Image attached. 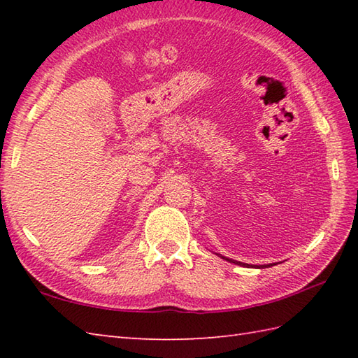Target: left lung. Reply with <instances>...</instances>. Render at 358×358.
<instances>
[{
	"label": "left lung",
	"instance_id": "8db88e82",
	"mask_svg": "<svg viewBox=\"0 0 358 358\" xmlns=\"http://www.w3.org/2000/svg\"><path fill=\"white\" fill-rule=\"evenodd\" d=\"M222 258H224V260H227V262H231V263H235V264H240V266H248L246 263H241V262H235V260H231V258H226V257H223L222 255ZM275 263H271V264H262V266H250V268H271V266H273Z\"/></svg>",
	"mask_w": 358,
	"mask_h": 358
}]
</instances>
